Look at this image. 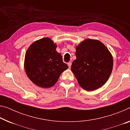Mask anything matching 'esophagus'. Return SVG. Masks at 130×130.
Listing matches in <instances>:
<instances>
[{
  "instance_id": "obj_1",
  "label": "esophagus",
  "mask_w": 130,
  "mask_h": 130,
  "mask_svg": "<svg viewBox=\"0 0 130 130\" xmlns=\"http://www.w3.org/2000/svg\"><path fill=\"white\" fill-rule=\"evenodd\" d=\"M68 67H69V68H71V65H72V63L71 62H69L68 63Z\"/></svg>"
}]
</instances>
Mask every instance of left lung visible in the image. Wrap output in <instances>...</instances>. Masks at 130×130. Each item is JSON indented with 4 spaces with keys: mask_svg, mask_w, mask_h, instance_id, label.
Segmentation results:
<instances>
[{
    "mask_svg": "<svg viewBox=\"0 0 130 130\" xmlns=\"http://www.w3.org/2000/svg\"><path fill=\"white\" fill-rule=\"evenodd\" d=\"M75 54L71 71L80 87L87 91L102 87L113 69V57L108 48L100 40L87 39L76 46Z\"/></svg>",
    "mask_w": 130,
    "mask_h": 130,
    "instance_id": "8db88e82",
    "label": "left lung"
}]
</instances>
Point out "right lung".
Instances as JSON below:
<instances>
[{
    "mask_svg": "<svg viewBox=\"0 0 130 130\" xmlns=\"http://www.w3.org/2000/svg\"><path fill=\"white\" fill-rule=\"evenodd\" d=\"M57 47L51 39L44 38L33 43L26 51L25 71L29 79L39 87H53L61 74L68 68L56 51Z\"/></svg>",
    "mask_w": 130,
    "mask_h": 130,
    "instance_id": "right-lung-1",
    "label": "right lung"
}]
</instances>
